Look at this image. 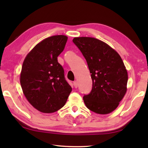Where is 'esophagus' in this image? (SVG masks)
Here are the masks:
<instances>
[{"mask_svg":"<svg viewBox=\"0 0 148 148\" xmlns=\"http://www.w3.org/2000/svg\"><path fill=\"white\" fill-rule=\"evenodd\" d=\"M73 84H74V88H77V86H78V83H77V81H74Z\"/></svg>","mask_w":148,"mask_h":148,"instance_id":"1","label":"esophagus"}]
</instances>
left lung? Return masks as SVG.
Returning a JSON list of instances; mask_svg holds the SVG:
<instances>
[{
	"label": "left lung",
	"mask_w": 148,
	"mask_h": 148,
	"mask_svg": "<svg viewBox=\"0 0 148 148\" xmlns=\"http://www.w3.org/2000/svg\"><path fill=\"white\" fill-rule=\"evenodd\" d=\"M72 41L88 66L92 89L83 97L88 109L106 114L116 109L127 92L128 74L121 56L104 42L93 37H75Z\"/></svg>",
	"instance_id": "1"
}]
</instances>
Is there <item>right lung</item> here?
Listing matches in <instances>:
<instances>
[{
    "label": "right lung",
    "mask_w": 148,
    "mask_h": 148,
    "mask_svg": "<svg viewBox=\"0 0 148 148\" xmlns=\"http://www.w3.org/2000/svg\"><path fill=\"white\" fill-rule=\"evenodd\" d=\"M67 37H48L37 44L25 58L20 74L22 90L34 108L45 113L61 109L72 88L57 57L64 51Z\"/></svg>",
    "instance_id": "1"
}]
</instances>
